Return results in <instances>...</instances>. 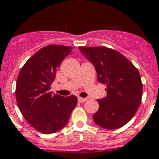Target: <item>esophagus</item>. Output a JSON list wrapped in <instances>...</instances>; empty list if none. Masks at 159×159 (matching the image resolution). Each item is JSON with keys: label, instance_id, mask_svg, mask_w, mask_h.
<instances>
[{"label": "esophagus", "instance_id": "34e87169", "mask_svg": "<svg viewBox=\"0 0 159 159\" xmlns=\"http://www.w3.org/2000/svg\"><path fill=\"white\" fill-rule=\"evenodd\" d=\"M88 100V98H78V102H84Z\"/></svg>", "mask_w": 159, "mask_h": 159}]
</instances>
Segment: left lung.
<instances>
[{
    "mask_svg": "<svg viewBox=\"0 0 159 159\" xmlns=\"http://www.w3.org/2000/svg\"><path fill=\"white\" fill-rule=\"evenodd\" d=\"M93 64L98 81L106 84L107 96L98 99L99 109L93 115L96 124L117 129L130 121L139 109L143 84L138 69L121 53L105 47H79Z\"/></svg>",
    "mask_w": 159,
    "mask_h": 159,
    "instance_id": "left-lung-1",
    "label": "left lung"
}]
</instances>
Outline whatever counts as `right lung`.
Listing matches in <instances>:
<instances>
[{"instance_id": "right-lung-1", "label": "right lung", "mask_w": 159, "mask_h": 159, "mask_svg": "<svg viewBox=\"0 0 159 159\" xmlns=\"http://www.w3.org/2000/svg\"><path fill=\"white\" fill-rule=\"evenodd\" d=\"M71 49L60 45L44 47L29 58L18 75L16 87L18 107L29 124L44 134L64 128L77 106L76 96L64 98L50 92L57 69Z\"/></svg>"}]
</instances>
